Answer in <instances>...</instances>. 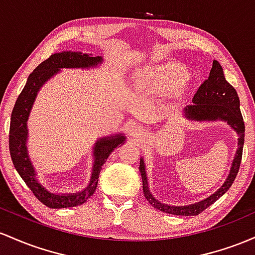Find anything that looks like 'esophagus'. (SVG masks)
Wrapping results in <instances>:
<instances>
[{
  "instance_id": "1",
  "label": "esophagus",
  "mask_w": 255,
  "mask_h": 255,
  "mask_svg": "<svg viewBox=\"0 0 255 255\" xmlns=\"http://www.w3.org/2000/svg\"><path fill=\"white\" fill-rule=\"evenodd\" d=\"M128 131H130V133L132 136H141L144 133V128L139 127V125H131V127L128 128Z\"/></svg>"
}]
</instances>
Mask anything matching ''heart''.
Listing matches in <instances>:
<instances>
[{
	"label": "heart",
	"mask_w": 255,
	"mask_h": 255,
	"mask_svg": "<svg viewBox=\"0 0 255 255\" xmlns=\"http://www.w3.org/2000/svg\"><path fill=\"white\" fill-rule=\"evenodd\" d=\"M142 84L159 90H174L189 79V72L181 64H166L148 67L141 76Z\"/></svg>",
	"instance_id": "heart-1"
}]
</instances>
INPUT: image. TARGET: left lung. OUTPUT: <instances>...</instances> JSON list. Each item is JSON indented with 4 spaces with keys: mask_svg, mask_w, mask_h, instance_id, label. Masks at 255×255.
<instances>
[{
    "mask_svg": "<svg viewBox=\"0 0 255 255\" xmlns=\"http://www.w3.org/2000/svg\"><path fill=\"white\" fill-rule=\"evenodd\" d=\"M193 102V105L188 106L185 108L187 118L195 120L222 119L228 122L229 125L234 128V130H236V132L239 133V149H237L236 156L233 161V166H231L228 179L216 194L207 197L204 201L197 202V204L179 206V207L164 205L151 196L149 188H148L147 176H145L144 162L141 159L139 172H141L142 176L143 194H144L147 201L156 210L162 211L165 213L176 214V216H197V214L204 212L206 208L214 204L233 185L237 173H239L242 160L243 143H245V122H243L241 111H240V99L235 88L229 84L227 79H225L222 66L216 60L213 61L212 70H211L208 79H206L200 85L196 94L194 95Z\"/></svg>",
    "mask_w": 255,
    "mask_h": 255,
    "instance_id": "1",
    "label": "left lung"
}]
</instances>
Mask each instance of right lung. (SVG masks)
Instances as JSON below:
<instances>
[{"instance_id":"obj_1","label":"right lung","mask_w":255,"mask_h":255,"mask_svg":"<svg viewBox=\"0 0 255 255\" xmlns=\"http://www.w3.org/2000/svg\"><path fill=\"white\" fill-rule=\"evenodd\" d=\"M101 56H90L88 54L72 53V51H64V53H56L50 55L49 58L41 62L33 70V72L28 76L26 84L22 89L20 95L16 99L14 105L12 117H10L9 127V153L12 158L13 165L18 171L24 182L32 191L43 205L50 208H66L76 207L84 204L89 197L95 193L97 182H99L100 171L106 162L110 154L114 150V148L124 143L125 137L117 135L110 138H101L97 141L94 149V156H95V164H94L93 174L89 185L85 190L77 194H68V195H56L50 193L44 187H42L35 178L36 173L33 166L31 165L26 150V137L27 128L26 122L28 113L35 101L37 91L42 87L43 83L53 77L60 68L70 67H91L101 62Z\"/></svg>"}]
</instances>
